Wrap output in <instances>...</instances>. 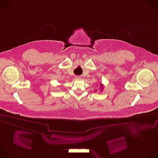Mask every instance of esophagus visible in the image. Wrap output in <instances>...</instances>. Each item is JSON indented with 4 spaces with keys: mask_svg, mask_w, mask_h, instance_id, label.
<instances>
[{
    "mask_svg": "<svg viewBox=\"0 0 158 158\" xmlns=\"http://www.w3.org/2000/svg\"><path fill=\"white\" fill-rule=\"evenodd\" d=\"M75 79L76 80H79V79H81V76H76Z\"/></svg>",
    "mask_w": 158,
    "mask_h": 158,
    "instance_id": "esophagus-1",
    "label": "esophagus"
}]
</instances>
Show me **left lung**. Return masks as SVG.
<instances>
[{"label":"left lung","mask_w":158,"mask_h":158,"mask_svg":"<svg viewBox=\"0 0 158 158\" xmlns=\"http://www.w3.org/2000/svg\"><path fill=\"white\" fill-rule=\"evenodd\" d=\"M100 84L101 85H100V89H101V90H102V89H103V85H102V84H101V83H100ZM95 92H97V90H95Z\"/></svg>","instance_id":"obj_1"}]
</instances>
